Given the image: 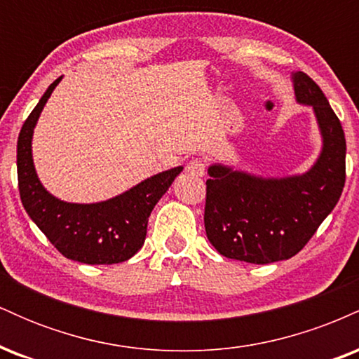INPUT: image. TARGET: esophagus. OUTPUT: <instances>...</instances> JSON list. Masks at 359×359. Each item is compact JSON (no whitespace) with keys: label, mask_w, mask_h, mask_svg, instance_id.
Here are the masks:
<instances>
[{"label":"esophagus","mask_w":359,"mask_h":359,"mask_svg":"<svg viewBox=\"0 0 359 359\" xmlns=\"http://www.w3.org/2000/svg\"><path fill=\"white\" fill-rule=\"evenodd\" d=\"M187 172H189V174L196 175V177H203L204 172H205V165H204L203 160H199V158L191 160V162L187 163Z\"/></svg>","instance_id":"1"}]
</instances>
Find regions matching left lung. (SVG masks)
<instances>
[{
    "mask_svg": "<svg viewBox=\"0 0 359 359\" xmlns=\"http://www.w3.org/2000/svg\"><path fill=\"white\" fill-rule=\"evenodd\" d=\"M295 101L311 106L320 151L304 174L265 177L224 163L208 168L204 226L222 257L265 265L297 255L339 201L346 138L327 97L307 74L292 72Z\"/></svg>",
    "mask_w": 359,
    "mask_h": 359,
    "instance_id": "1",
    "label": "left lung"
}]
</instances>
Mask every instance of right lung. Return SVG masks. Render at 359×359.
<instances>
[{
  "label": "right lung",
  "mask_w": 359,
  "mask_h": 359,
  "mask_svg": "<svg viewBox=\"0 0 359 359\" xmlns=\"http://www.w3.org/2000/svg\"><path fill=\"white\" fill-rule=\"evenodd\" d=\"M60 81L62 77L48 86L20 131L16 168L22 204L30 219L65 258L88 265L126 262L143 246L148 217L184 167L148 177L101 203H65L52 196L36 175L32 140L36 121Z\"/></svg>",
  "instance_id": "1"
}]
</instances>
